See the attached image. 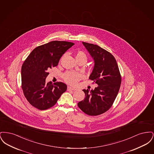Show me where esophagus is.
<instances>
[{
	"label": "esophagus",
	"instance_id": "1",
	"mask_svg": "<svg viewBox=\"0 0 154 154\" xmlns=\"http://www.w3.org/2000/svg\"><path fill=\"white\" fill-rule=\"evenodd\" d=\"M75 91L76 90V89L75 88H73V87H67V91Z\"/></svg>",
	"mask_w": 154,
	"mask_h": 154
}]
</instances>
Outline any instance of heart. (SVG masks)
Here are the masks:
<instances>
[{"mask_svg": "<svg viewBox=\"0 0 154 154\" xmlns=\"http://www.w3.org/2000/svg\"><path fill=\"white\" fill-rule=\"evenodd\" d=\"M75 60L78 63H86L88 60V56L85 52L81 50H77L74 53ZM63 57H62L61 60L63 59ZM82 77L81 74L77 72H67L63 75V79L66 83L74 85L77 83V81L81 80Z\"/></svg>", "mask_w": 154, "mask_h": 154, "instance_id": "heart-1", "label": "heart"}]
</instances>
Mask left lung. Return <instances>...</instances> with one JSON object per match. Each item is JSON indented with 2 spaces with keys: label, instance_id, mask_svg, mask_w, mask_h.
<instances>
[{
  "label": "left lung",
  "instance_id": "1",
  "mask_svg": "<svg viewBox=\"0 0 154 154\" xmlns=\"http://www.w3.org/2000/svg\"><path fill=\"white\" fill-rule=\"evenodd\" d=\"M95 60L89 80L98 85L94 90L83 89L85 99L78 103L79 107L86 114L99 116L110 109L119 92L121 75L114 56L100 47L82 42Z\"/></svg>",
  "mask_w": 154,
  "mask_h": 154
}]
</instances>
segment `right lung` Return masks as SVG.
Wrapping results in <instances>:
<instances>
[{"mask_svg":"<svg viewBox=\"0 0 154 154\" xmlns=\"http://www.w3.org/2000/svg\"><path fill=\"white\" fill-rule=\"evenodd\" d=\"M74 43L65 41H52L38 46L22 64L21 87L27 100L40 110L54 106L67 85L62 82H45L48 70L57 66L63 54Z\"/></svg>","mask_w":154,"mask_h":154,"instance_id":"1","label":"right lung"}]
</instances>
